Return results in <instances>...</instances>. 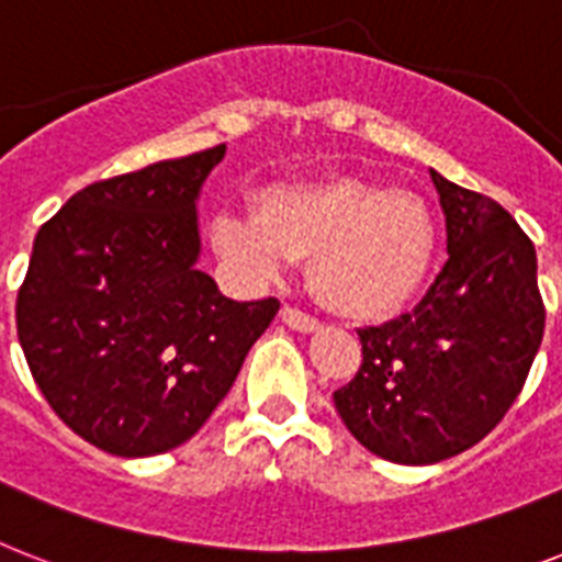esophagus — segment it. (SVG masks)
<instances>
[{"label":"esophagus","mask_w":562,"mask_h":562,"mask_svg":"<svg viewBox=\"0 0 562 562\" xmlns=\"http://www.w3.org/2000/svg\"><path fill=\"white\" fill-rule=\"evenodd\" d=\"M280 317H282V323H285V326L294 328V331H305V335L321 328V321H317V317L300 312V308H294V305H282Z\"/></svg>","instance_id":"obj_1"}]
</instances>
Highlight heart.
<instances>
[{
	"label": "heart",
	"instance_id": "heart-1",
	"mask_svg": "<svg viewBox=\"0 0 562 562\" xmlns=\"http://www.w3.org/2000/svg\"><path fill=\"white\" fill-rule=\"evenodd\" d=\"M210 245L231 277L271 285L308 259V285L352 321H386L407 308L439 257V222L422 195L358 176L273 184L257 213H218Z\"/></svg>",
	"mask_w": 562,
	"mask_h": 562
}]
</instances>
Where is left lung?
<instances>
[{"instance_id":"8db88e82","label":"left lung","mask_w":562,"mask_h":562,"mask_svg":"<svg viewBox=\"0 0 562 562\" xmlns=\"http://www.w3.org/2000/svg\"><path fill=\"white\" fill-rule=\"evenodd\" d=\"M447 262L409 314L358 328V375L335 407L386 462L436 464L479 445L526 386L546 305L526 231L494 199L430 170Z\"/></svg>"}]
</instances>
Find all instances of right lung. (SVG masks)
I'll return each instance as SVG.
<instances>
[{"mask_svg": "<svg viewBox=\"0 0 562 562\" xmlns=\"http://www.w3.org/2000/svg\"><path fill=\"white\" fill-rule=\"evenodd\" d=\"M225 144L83 187L34 239L16 335L54 413L112 456L193 439L280 300L236 303L195 268V199Z\"/></svg>", "mask_w": 562, "mask_h": 562, "instance_id": "obj_1", "label": "right lung"}]
</instances>
